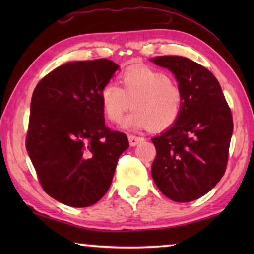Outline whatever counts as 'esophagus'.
I'll return each mask as SVG.
<instances>
[{
	"instance_id": "obj_1",
	"label": "esophagus",
	"mask_w": 254,
	"mask_h": 254,
	"mask_svg": "<svg viewBox=\"0 0 254 254\" xmlns=\"http://www.w3.org/2000/svg\"><path fill=\"white\" fill-rule=\"evenodd\" d=\"M144 139L141 136H135V135H128V142H130L131 147H135L136 144L143 142Z\"/></svg>"
}]
</instances>
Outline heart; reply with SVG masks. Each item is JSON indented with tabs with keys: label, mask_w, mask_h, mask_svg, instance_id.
<instances>
[{
	"label": "heart",
	"mask_w": 254,
	"mask_h": 254,
	"mask_svg": "<svg viewBox=\"0 0 254 254\" xmlns=\"http://www.w3.org/2000/svg\"><path fill=\"white\" fill-rule=\"evenodd\" d=\"M120 84L109 81L101 91V103L111 122H121L128 131L149 127L154 132L168 130L183 112L182 89L163 72L147 66H131L120 75Z\"/></svg>",
	"instance_id": "1"
}]
</instances>
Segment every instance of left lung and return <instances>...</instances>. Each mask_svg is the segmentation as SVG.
<instances>
[{
  "instance_id": "8db88e82",
  "label": "left lung",
  "mask_w": 254,
  "mask_h": 254,
  "mask_svg": "<svg viewBox=\"0 0 254 254\" xmlns=\"http://www.w3.org/2000/svg\"><path fill=\"white\" fill-rule=\"evenodd\" d=\"M184 95L178 121L151 141L157 156L151 175L163 195L178 203L195 200L215 187L225 173L233 119L221 85L208 69L180 56H159Z\"/></svg>"
}]
</instances>
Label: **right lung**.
I'll return each mask as SVG.
<instances>
[{"label": "right lung", "instance_id": "right-lung-1", "mask_svg": "<svg viewBox=\"0 0 254 254\" xmlns=\"http://www.w3.org/2000/svg\"><path fill=\"white\" fill-rule=\"evenodd\" d=\"M112 60L67 63L34 88L25 147L50 197L71 207L97 203L110 188L124 133L105 126L101 91L118 70Z\"/></svg>", "mask_w": 254, "mask_h": 254}]
</instances>
